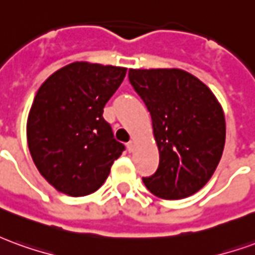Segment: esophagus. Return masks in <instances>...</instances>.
Here are the masks:
<instances>
[{
  "label": "esophagus",
  "instance_id": "34e87169",
  "mask_svg": "<svg viewBox=\"0 0 255 255\" xmlns=\"http://www.w3.org/2000/svg\"><path fill=\"white\" fill-rule=\"evenodd\" d=\"M127 150L129 151V153H132L133 151V142L131 140V142H128L127 143Z\"/></svg>",
  "mask_w": 255,
  "mask_h": 255
}]
</instances>
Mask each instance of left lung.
Instances as JSON below:
<instances>
[{
    "label": "left lung",
    "mask_w": 255,
    "mask_h": 255,
    "mask_svg": "<svg viewBox=\"0 0 255 255\" xmlns=\"http://www.w3.org/2000/svg\"><path fill=\"white\" fill-rule=\"evenodd\" d=\"M129 83L153 122L160 151L155 173L144 186L162 199L199 191L219 165L225 143V119L208 86L182 69H129Z\"/></svg>",
    "instance_id": "1"
}]
</instances>
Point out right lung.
Instances as JSON below:
<instances>
[{"label":"right lung","instance_id":"1","mask_svg":"<svg viewBox=\"0 0 255 255\" xmlns=\"http://www.w3.org/2000/svg\"><path fill=\"white\" fill-rule=\"evenodd\" d=\"M126 72L72 63L38 90L27 122L28 149L38 171L58 191L71 197L97 191L126 150L102 117Z\"/></svg>","mask_w":255,"mask_h":255}]
</instances>
